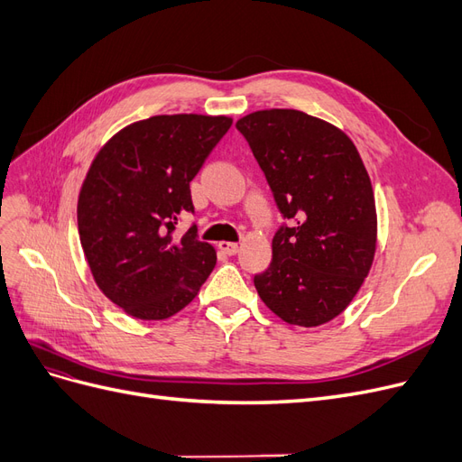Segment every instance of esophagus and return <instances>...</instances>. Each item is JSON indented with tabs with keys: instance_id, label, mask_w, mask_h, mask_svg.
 Instances as JSON below:
<instances>
[{
	"instance_id": "esophagus-1",
	"label": "esophagus",
	"mask_w": 462,
	"mask_h": 462,
	"mask_svg": "<svg viewBox=\"0 0 462 462\" xmlns=\"http://www.w3.org/2000/svg\"><path fill=\"white\" fill-rule=\"evenodd\" d=\"M219 250H221V253H226L227 256H233V254H236V253H239V245H236V243H229V241H221L219 245Z\"/></svg>"
}]
</instances>
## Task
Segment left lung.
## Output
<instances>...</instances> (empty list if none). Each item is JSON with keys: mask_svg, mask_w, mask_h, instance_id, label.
<instances>
[{"mask_svg": "<svg viewBox=\"0 0 462 462\" xmlns=\"http://www.w3.org/2000/svg\"><path fill=\"white\" fill-rule=\"evenodd\" d=\"M291 227L272 241V263L254 275L268 309L291 326L339 316L368 275L377 243L374 190L341 129L299 109H262L236 121Z\"/></svg>", "mask_w": 462, "mask_h": 462, "instance_id": "1", "label": "left lung"}]
</instances>
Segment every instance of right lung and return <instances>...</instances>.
Here are the masks:
<instances>
[{
	"mask_svg": "<svg viewBox=\"0 0 462 462\" xmlns=\"http://www.w3.org/2000/svg\"><path fill=\"white\" fill-rule=\"evenodd\" d=\"M226 116H153L127 125L96 153L82 183L79 236L96 285L129 316L165 319L199 295L216 265L197 226L190 180L231 127Z\"/></svg>",
	"mask_w": 462,
	"mask_h": 462,
	"instance_id": "add662e5",
	"label": "right lung"
}]
</instances>
